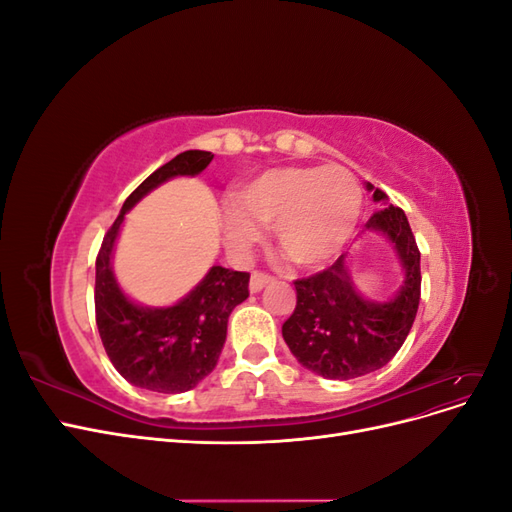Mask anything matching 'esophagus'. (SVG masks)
<instances>
[{"label": "esophagus", "instance_id": "34e87169", "mask_svg": "<svg viewBox=\"0 0 512 512\" xmlns=\"http://www.w3.org/2000/svg\"><path fill=\"white\" fill-rule=\"evenodd\" d=\"M271 280H273L271 275H267V273H260V271H254V273H252V277H250V292H260V290L265 288Z\"/></svg>", "mask_w": 512, "mask_h": 512}]
</instances>
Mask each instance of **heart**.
I'll use <instances>...</instances> for the list:
<instances>
[{"instance_id":"1","label":"heart","mask_w":512,"mask_h":512,"mask_svg":"<svg viewBox=\"0 0 512 512\" xmlns=\"http://www.w3.org/2000/svg\"><path fill=\"white\" fill-rule=\"evenodd\" d=\"M363 209L361 183L346 166H282L243 183L224 211L235 247L258 241L271 226L277 250L292 265L316 269L342 254Z\"/></svg>"}]
</instances>
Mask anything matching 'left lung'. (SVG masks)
I'll list each match as a JSON object with an SVG mask.
<instances>
[{
    "label": "left lung",
    "instance_id": "1",
    "mask_svg": "<svg viewBox=\"0 0 512 512\" xmlns=\"http://www.w3.org/2000/svg\"><path fill=\"white\" fill-rule=\"evenodd\" d=\"M367 190L382 209L365 228L389 239L404 269L395 297L365 299L350 277L348 256L342 254L329 269L294 282L297 307L282 327L294 359L329 380L359 378L389 363L406 342L421 301V252L406 213L371 183Z\"/></svg>",
    "mask_w": 512,
    "mask_h": 512
}]
</instances>
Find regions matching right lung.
I'll list each match as a JSON object with an SVG mask.
<instances>
[{
	"label": "right lung",
	"instance_id": "obj_1",
	"mask_svg": "<svg viewBox=\"0 0 512 512\" xmlns=\"http://www.w3.org/2000/svg\"><path fill=\"white\" fill-rule=\"evenodd\" d=\"M211 160V151L190 149L151 173L123 203L96 258V324L102 344L115 369L138 389H194L218 365L230 312L250 297V273L215 265L175 305L147 307L134 303L113 273L115 241L126 213L168 179L200 175Z\"/></svg>",
	"mask_w": 512,
	"mask_h": 512
}]
</instances>
